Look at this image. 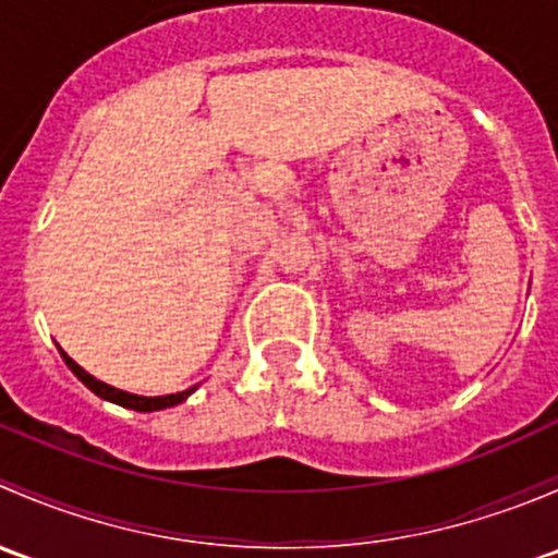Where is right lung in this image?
I'll return each instance as SVG.
<instances>
[{
    "label": "right lung",
    "instance_id": "right-lung-1",
    "mask_svg": "<svg viewBox=\"0 0 558 558\" xmlns=\"http://www.w3.org/2000/svg\"><path fill=\"white\" fill-rule=\"evenodd\" d=\"M59 353H61V359H64L66 367H70L72 373H75V378L81 380V384L86 386V388H92V391L97 393V397H102V399H107V402H112V404H121V408L137 410V413H154V410L174 408V404L185 402V399H189L191 393L196 391V386H194V388H185V391H178V393H167V397H140V393H129V391H121V388H116V386L102 384V380H97V378H94V375H88L86 369L81 367V364L72 362V359L66 356L64 351H61V348H59Z\"/></svg>",
    "mask_w": 558,
    "mask_h": 558
}]
</instances>
